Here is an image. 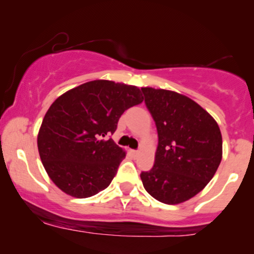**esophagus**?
Segmentation results:
<instances>
[{
	"mask_svg": "<svg viewBox=\"0 0 254 254\" xmlns=\"http://www.w3.org/2000/svg\"><path fill=\"white\" fill-rule=\"evenodd\" d=\"M138 153H139V151L138 150H132V154H133V155H138Z\"/></svg>",
	"mask_w": 254,
	"mask_h": 254,
	"instance_id": "esophagus-1",
	"label": "esophagus"
}]
</instances>
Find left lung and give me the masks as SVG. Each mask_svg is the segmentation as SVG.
I'll return each mask as SVG.
<instances>
[{
  "mask_svg": "<svg viewBox=\"0 0 254 254\" xmlns=\"http://www.w3.org/2000/svg\"><path fill=\"white\" fill-rule=\"evenodd\" d=\"M155 122L159 144L145 191L159 202L179 204L208 185L222 160V135L214 118L192 99L167 89L142 87Z\"/></svg>",
  "mask_w": 254,
  "mask_h": 254,
  "instance_id": "obj_1",
  "label": "left lung"
}]
</instances>
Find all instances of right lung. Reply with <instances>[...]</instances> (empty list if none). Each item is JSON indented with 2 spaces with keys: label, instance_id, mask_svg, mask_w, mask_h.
Returning a JSON list of instances; mask_svg holds the SVG:
<instances>
[{
  "label": "right lung",
  "instance_id": "obj_1",
  "mask_svg": "<svg viewBox=\"0 0 254 254\" xmlns=\"http://www.w3.org/2000/svg\"><path fill=\"white\" fill-rule=\"evenodd\" d=\"M143 101L141 89L89 81L58 97L38 132V150L50 179L64 193L87 198L105 190L125 151L112 139L124 111Z\"/></svg>",
  "mask_w": 254,
  "mask_h": 254
}]
</instances>
